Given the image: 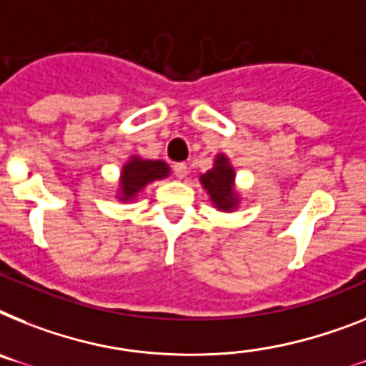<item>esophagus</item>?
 Instances as JSON below:
<instances>
[{"label": "esophagus", "mask_w": 366, "mask_h": 366, "mask_svg": "<svg viewBox=\"0 0 366 366\" xmlns=\"http://www.w3.org/2000/svg\"><path fill=\"white\" fill-rule=\"evenodd\" d=\"M173 173L177 178H186V174H188V164H184V162H178V164H174Z\"/></svg>", "instance_id": "34e87169"}]
</instances>
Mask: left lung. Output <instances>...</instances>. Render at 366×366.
<instances>
[{"label": "left lung", "mask_w": 366, "mask_h": 366, "mask_svg": "<svg viewBox=\"0 0 366 366\" xmlns=\"http://www.w3.org/2000/svg\"><path fill=\"white\" fill-rule=\"evenodd\" d=\"M202 186L210 193L212 201L221 210H232L236 204V193L232 189L234 182V171L229 165L225 156H217L216 164L210 171L201 177Z\"/></svg>", "instance_id": "left-lung-1"}]
</instances>
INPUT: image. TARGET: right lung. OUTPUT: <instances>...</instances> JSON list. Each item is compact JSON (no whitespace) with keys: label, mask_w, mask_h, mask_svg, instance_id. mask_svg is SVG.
Wrapping results in <instances>:
<instances>
[{"label":"right lung","mask_w":366,"mask_h":366,"mask_svg":"<svg viewBox=\"0 0 366 366\" xmlns=\"http://www.w3.org/2000/svg\"><path fill=\"white\" fill-rule=\"evenodd\" d=\"M169 167L164 162H150V159H132L122 169L121 189L122 197H134L139 189H143L149 182L156 178L167 177Z\"/></svg>","instance_id":"1"}]
</instances>
